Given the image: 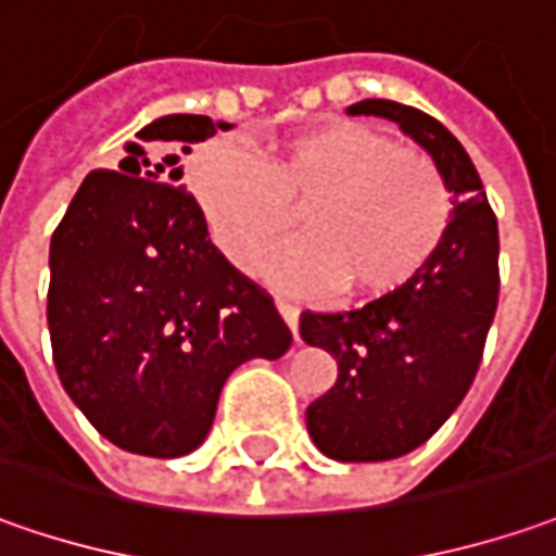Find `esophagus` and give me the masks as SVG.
Segmentation results:
<instances>
[{
    "label": "esophagus",
    "instance_id": "esophagus-1",
    "mask_svg": "<svg viewBox=\"0 0 556 556\" xmlns=\"http://www.w3.org/2000/svg\"><path fill=\"white\" fill-rule=\"evenodd\" d=\"M277 311L279 316L286 319V326L292 329V336L298 332V316H301V311H298L295 304H289V301H277Z\"/></svg>",
    "mask_w": 556,
    "mask_h": 556
}]
</instances>
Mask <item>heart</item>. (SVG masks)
I'll return each mask as SVG.
<instances>
[{
	"instance_id": "b5f03b06",
	"label": "heart",
	"mask_w": 556,
	"mask_h": 556,
	"mask_svg": "<svg viewBox=\"0 0 556 556\" xmlns=\"http://www.w3.org/2000/svg\"><path fill=\"white\" fill-rule=\"evenodd\" d=\"M187 184L220 255L249 270L298 220L304 237L261 261L279 289L391 295L437 255L452 193L428 153L356 119H326L279 138L255 160L237 141H208Z\"/></svg>"
}]
</instances>
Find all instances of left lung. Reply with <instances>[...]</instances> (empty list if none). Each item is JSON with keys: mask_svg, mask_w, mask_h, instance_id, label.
I'll use <instances>...</instances> for the list:
<instances>
[{"mask_svg": "<svg viewBox=\"0 0 556 556\" xmlns=\"http://www.w3.org/2000/svg\"><path fill=\"white\" fill-rule=\"evenodd\" d=\"M351 116L396 123L428 150L452 193V220L425 270L344 314H301V338L336 356L338 378L307 406V433L336 462H388L428 443L465 400L498 307V220L483 181L443 123L366 98Z\"/></svg>", "mask_w": 556, "mask_h": 556, "instance_id": "left-lung-1", "label": "left lung"}]
</instances>
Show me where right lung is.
Listing matches in <instances>:
<instances>
[{
	"instance_id": "right-lung-1",
	"label": "right lung",
	"mask_w": 556,
	"mask_h": 556,
	"mask_svg": "<svg viewBox=\"0 0 556 556\" xmlns=\"http://www.w3.org/2000/svg\"><path fill=\"white\" fill-rule=\"evenodd\" d=\"M218 128L233 125L193 113L144 125L116 172H88L51 237L58 378L94 431L135 455L197 450L230 372L292 344L270 295L212 245L181 184V156Z\"/></svg>"
}]
</instances>
